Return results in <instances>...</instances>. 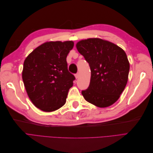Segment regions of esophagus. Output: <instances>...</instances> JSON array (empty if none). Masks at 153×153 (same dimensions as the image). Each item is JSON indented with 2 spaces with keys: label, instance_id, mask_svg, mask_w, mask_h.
I'll return each mask as SVG.
<instances>
[{
  "label": "esophagus",
  "instance_id": "1",
  "mask_svg": "<svg viewBox=\"0 0 153 153\" xmlns=\"http://www.w3.org/2000/svg\"><path fill=\"white\" fill-rule=\"evenodd\" d=\"M75 76L76 79H77V78H78V77H79V74H78V73H76V74H75Z\"/></svg>",
  "mask_w": 153,
  "mask_h": 153
}]
</instances>
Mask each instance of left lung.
Segmentation results:
<instances>
[{
    "label": "left lung",
    "instance_id": "obj_1",
    "mask_svg": "<svg viewBox=\"0 0 153 153\" xmlns=\"http://www.w3.org/2000/svg\"><path fill=\"white\" fill-rule=\"evenodd\" d=\"M76 47L89 63L91 72L89 86L82 94L98 107L112 105L128 82L129 63L126 53L117 45L100 38L82 40Z\"/></svg>",
    "mask_w": 153,
    "mask_h": 153
}]
</instances>
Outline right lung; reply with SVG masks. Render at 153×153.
Returning <instances> with one entry per match:
<instances>
[{"instance_id":"right-lung-1","label":"right lung","mask_w":153,"mask_h":153,"mask_svg":"<svg viewBox=\"0 0 153 153\" xmlns=\"http://www.w3.org/2000/svg\"><path fill=\"white\" fill-rule=\"evenodd\" d=\"M71 41H50L39 46L27 57L22 79L27 93L37 108L53 112L65 104L75 77L69 73L67 55Z\"/></svg>"}]
</instances>
